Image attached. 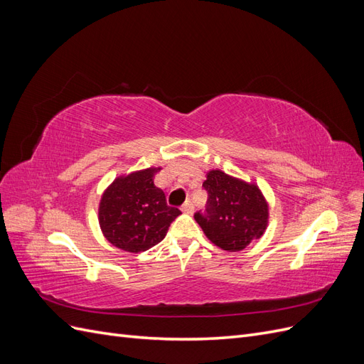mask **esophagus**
<instances>
[{
	"label": "esophagus",
	"mask_w": 364,
	"mask_h": 364,
	"mask_svg": "<svg viewBox=\"0 0 364 364\" xmlns=\"http://www.w3.org/2000/svg\"><path fill=\"white\" fill-rule=\"evenodd\" d=\"M194 211V205L191 200H186L183 205H182V213L185 214H193Z\"/></svg>",
	"instance_id": "esophagus-1"
}]
</instances>
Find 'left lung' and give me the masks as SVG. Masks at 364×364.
<instances>
[{
  "mask_svg": "<svg viewBox=\"0 0 364 364\" xmlns=\"http://www.w3.org/2000/svg\"><path fill=\"white\" fill-rule=\"evenodd\" d=\"M203 186L209 205L206 214L197 213L194 220L211 243L228 252H240L264 235L270 217L269 202L255 182L209 170Z\"/></svg>",
  "mask_w": 364,
  "mask_h": 364,
  "instance_id": "8db88e82",
  "label": "left lung"
}]
</instances>
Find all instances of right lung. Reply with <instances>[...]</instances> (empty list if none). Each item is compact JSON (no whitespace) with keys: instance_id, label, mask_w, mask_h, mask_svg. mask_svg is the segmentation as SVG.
Here are the masks:
<instances>
[{"instance_id":"1","label":"right lung","mask_w":364,"mask_h":364,"mask_svg":"<svg viewBox=\"0 0 364 364\" xmlns=\"http://www.w3.org/2000/svg\"><path fill=\"white\" fill-rule=\"evenodd\" d=\"M161 167H149L121 174L103 191L98 203V223L112 246L139 253L156 246L168 226L181 214L165 202V194L155 185Z\"/></svg>"}]
</instances>
